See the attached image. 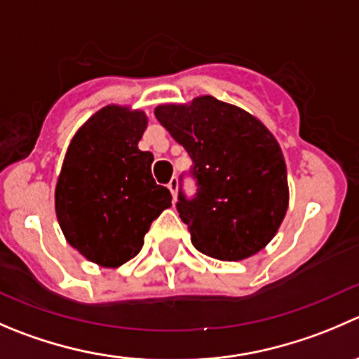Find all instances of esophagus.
I'll return each mask as SVG.
<instances>
[{
    "instance_id": "obj_1",
    "label": "esophagus",
    "mask_w": 359,
    "mask_h": 359,
    "mask_svg": "<svg viewBox=\"0 0 359 359\" xmlns=\"http://www.w3.org/2000/svg\"><path fill=\"white\" fill-rule=\"evenodd\" d=\"M168 189H170V193H172L173 200H175V198H177V189H179V180H177V177H173V179L170 180V182H168Z\"/></svg>"
}]
</instances>
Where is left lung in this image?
I'll use <instances>...</instances> for the list:
<instances>
[{
	"mask_svg": "<svg viewBox=\"0 0 359 359\" xmlns=\"http://www.w3.org/2000/svg\"><path fill=\"white\" fill-rule=\"evenodd\" d=\"M154 116L193 159L198 194L177 210L200 252L242 261L270 243L290 205L279 142L256 116L214 96L165 103Z\"/></svg>",
	"mask_w": 359,
	"mask_h": 359,
	"instance_id": "8db88e82",
	"label": "left lung"
}]
</instances>
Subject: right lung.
<instances>
[{
	"label": "right lung",
	"instance_id": "add662e5",
	"mask_svg": "<svg viewBox=\"0 0 359 359\" xmlns=\"http://www.w3.org/2000/svg\"><path fill=\"white\" fill-rule=\"evenodd\" d=\"M144 110L107 105L76 130L55 184L54 205L66 242L86 259L117 268L140 252L145 233L172 194L152 179L154 156L138 149Z\"/></svg>",
	"mask_w": 359,
	"mask_h": 359
}]
</instances>
